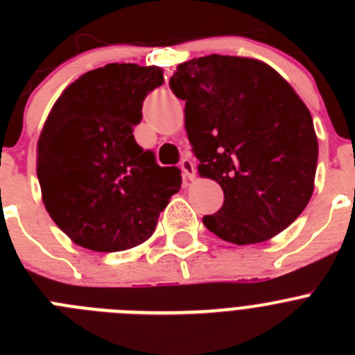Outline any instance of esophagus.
I'll list each match as a JSON object with an SVG mask.
<instances>
[{"mask_svg":"<svg viewBox=\"0 0 355 355\" xmlns=\"http://www.w3.org/2000/svg\"><path fill=\"white\" fill-rule=\"evenodd\" d=\"M180 167L181 171H183L184 181H193V178H196V165H193L192 159L183 158L180 162Z\"/></svg>","mask_w":355,"mask_h":355,"instance_id":"1","label":"esophagus"}]
</instances>
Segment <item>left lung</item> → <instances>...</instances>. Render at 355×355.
<instances>
[{"mask_svg":"<svg viewBox=\"0 0 355 355\" xmlns=\"http://www.w3.org/2000/svg\"><path fill=\"white\" fill-rule=\"evenodd\" d=\"M168 85L199 174L224 190L206 227L236 245L284 231L311 199L318 162L311 114L290 83L254 58L209 55L178 65Z\"/></svg>","mask_w":355,"mask_h":355,"instance_id":"obj_1","label":"left lung"}]
</instances>
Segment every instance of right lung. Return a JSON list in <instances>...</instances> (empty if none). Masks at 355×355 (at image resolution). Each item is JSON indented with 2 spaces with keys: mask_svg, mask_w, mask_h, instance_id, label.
Segmentation results:
<instances>
[{
  "mask_svg": "<svg viewBox=\"0 0 355 355\" xmlns=\"http://www.w3.org/2000/svg\"><path fill=\"white\" fill-rule=\"evenodd\" d=\"M159 67L108 64L71 83L37 144V178L55 224L74 243L117 252L150 238L174 193L178 167H159L133 137Z\"/></svg>",
  "mask_w": 355,
  "mask_h": 355,
  "instance_id": "1",
  "label": "right lung"
}]
</instances>
